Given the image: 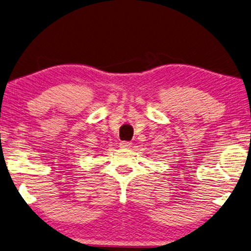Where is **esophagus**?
<instances>
[{
  "label": "esophagus",
  "instance_id": "1",
  "mask_svg": "<svg viewBox=\"0 0 251 251\" xmlns=\"http://www.w3.org/2000/svg\"><path fill=\"white\" fill-rule=\"evenodd\" d=\"M131 146H132V143L129 141H121L120 142V148H122V149H129V148H131Z\"/></svg>",
  "mask_w": 251,
  "mask_h": 251
}]
</instances>
